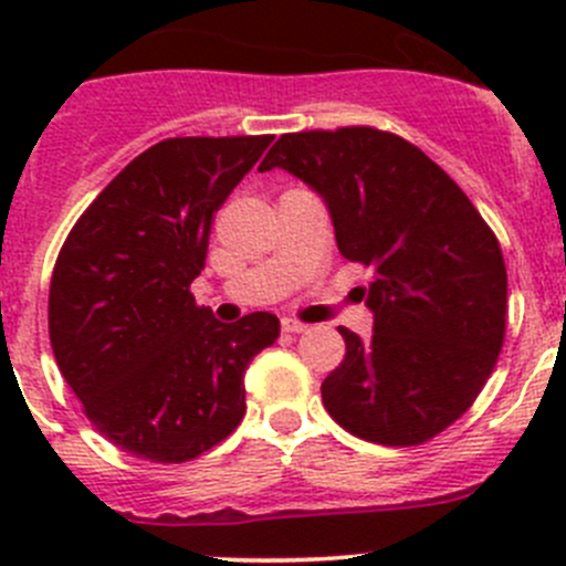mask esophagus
Returning <instances> with one entry per match:
<instances>
[{
  "label": "esophagus",
  "instance_id": "1",
  "mask_svg": "<svg viewBox=\"0 0 566 566\" xmlns=\"http://www.w3.org/2000/svg\"><path fill=\"white\" fill-rule=\"evenodd\" d=\"M282 328L287 331V334H304V331H310V325H304L295 317H282Z\"/></svg>",
  "mask_w": 566,
  "mask_h": 566
}]
</instances>
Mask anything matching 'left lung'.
<instances>
[{
	"mask_svg": "<svg viewBox=\"0 0 566 566\" xmlns=\"http://www.w3.org/2000/svg\"><path fill=\"white\" fill-rule=\"evenodd\" d=\"M273 167L323 197L342 256L373 268L358 287L373 339L339 328L345 361L319 386L331 419L384 447L447 430L504 345L506 268L493 230L436 161L386 130L284 134L260 172Z\"/></svg>",
	"mask_w": 566,
	"mask_h": 566,
	"instance_id": "8db88e82",
	"label": "left lung"
}]
</instances>
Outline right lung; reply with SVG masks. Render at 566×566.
Returning a JSON list of instances; mask_svg holds the SVG:
<instances>
[{
  "instance_id": "right-lung-1",
  "label": "right lung",
  "mask_w": 566,
  "mask_h": 566,
  "mask_svg": "<svg viewBox=\"0 0 566 566\" xmlns=\"http://www.w3.org/2000/svg\"><path fill=\"white\" fill-rule=\"evenodd\" d=\"M273 136H180L136 156L95 197L56 256L49 336L95 430L150 462H186L247 413L251 358L279 317L219 323L191 282L213 213Z\"/></svg>"
}]
</instances>
